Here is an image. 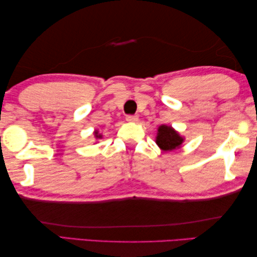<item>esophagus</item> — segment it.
Returning <instances> with one entry per match:
<instances>
[{
  "label": "esophagus",
  "mask_w": 257,
  "mask_h": 257,
  "mask_svg": "<svg viewBox=\"0 0 257 257\" xmlns=\"http://www.w3.org/2000/svg\"><path fill=\"white\" fill-rule=\"evenodd\" d=\"M139 117L136 116V115H127L126 116V120L130 121V123H136V121H138Z\"/></svg>",
  "instance_id": "esophagus-1"
}]
</instances>
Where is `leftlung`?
<instances>
[{"instance_id":"left-lung-1","label":"left lung","mask_w":257,"mask_h":257,"mask_svg":"<svg viewBox=\"0 0 257 257\" xmlns=\"http://www.w3.org/2000/svg\"><path fill=\"white\" fill-rule=\"evenodd\" d=\"M184 139L175 131L173 127L167 125H161L158 127L156 144L164 151H172L182 146Z\"/></svg>"}]
</instances>
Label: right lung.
I'll return each mask as SVG.
<instances>
[{"label": "right lung", "mask_w": 257, "mask_h": 257, "mask_svg": "<svg viewBox=\"0 0 257 257\" xmlns=\"http://www.w3.org/2000/svg\"><path fill=\"white\" fill-rule=\"evenodd\" d=\"M94 136H95L96 139H101V138H102V136H101V134H99V131H95V132H94Z\"/></svg>", "instance_id": "right-lung-1"}]
</instances>
